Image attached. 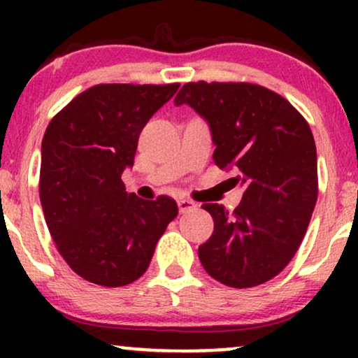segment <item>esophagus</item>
Masks as SVG:
<instances>
[{
  "label": "esophagus",
  "mask_w": 358,
  "mask_h": 358,
  "mask_svg": "<svg viewBox=\"0 0 358 358\" xmlns=\"http://www.w3.org/2000/svg\"><path fill=\"white\" fill-rule=\"evenodd\" d=\"M196 203L193 202V200H188V199H180L178 200V210L180 213H185V212H190L192 208H195Z\"/></svg>",
  "instance_id": "obj_1"
}]
</instances>
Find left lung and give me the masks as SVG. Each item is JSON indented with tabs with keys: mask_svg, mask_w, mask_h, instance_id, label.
Listing matches in <instances>:
<instances>
[{
	"mask_svg": "<svg viewBox=\"0 0 358 358\" xmlns=\"http://www.w3.org/2000/svg\"><path fill=\"white\" fill-rule=\"evenodd\" d=\"M210 127L213 162L236 171L244 195L234 210L203 203L213 234L199 248L222 285L252 287L278 276L305 237L318 196L316 146L305 117L285 97L254 84L190 82L175 106Z\"/></svg>",
	"mask_w": 358,
	"mask_h": 358,
	"instance_id": "obj_1",
	"label": "left lung"
}]
</instances>
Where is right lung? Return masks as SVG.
I'll list each match as a JSON object with an SVG mask.
<instances>
[{"label":"right lung","mask_w":358,"mask_h":358,"mask_svg":"<svg viewBox=\"0 0 358 358\" xmlns=\"http://www.w3.org/2000/svg\"><path fill=\"white\" fill-rule=\"evenodd\" d=\"M180 84H101L52 119L42 141L40 203L60 256L85 281L126 286L145 274L178 215L170 196L143 200L121 175L143 127Z\"/></svg>","instance_id":"add662e5"}]
</instances>
